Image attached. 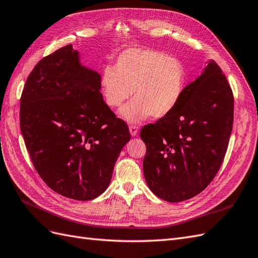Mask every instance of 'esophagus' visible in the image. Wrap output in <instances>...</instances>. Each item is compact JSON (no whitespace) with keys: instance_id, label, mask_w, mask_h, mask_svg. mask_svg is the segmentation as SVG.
I'll list each match as a JSON object with an SVG mask.
<instances>
[{"instance_id":"34e87169","label":"esophagus","mask_w":258,"mask_h":258,"mask_svg":"<svg viewBox=\"0 0 258 258\" xmlns=\"http://www.w3.org/2000/svg\"><path fill=\"white\" fill-rule=\"evenodd\" d=\"M138 131H140V128L136 125H130V133L132 136H136L138 134Z\"/></svg>"}]
</instances>
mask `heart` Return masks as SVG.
<instances>
[{"label":"heart","instance_id":"obj_1","mask_svg":"<svg viewBox=\"0 0 258 258\" xmlns=\"http://www.w3.org/2000/svg\"><path fill=\"white\" fill-rule=\"evenodd\" d=\"M101 91L110 108L116 109L133 94L134 100L121 111L136 123L150 115L161 118L179 104L186 87V72L180 60L151 49H128L116 57L114 68L101 73Z\"/></svg>","mask_w":258,"mask_h":258}]
</instances>
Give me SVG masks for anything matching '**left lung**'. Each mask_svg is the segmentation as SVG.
Masks as SVG:
<instances>
[{"label":"left lung","mask_w":258,"mask_h":258,"mask_svg":"<svg viewBox=\"0 0 258 258\" xmlns=\"http://www.w3.org/2000/svg\"><path fill=\"white\" fill-rule=\"evenodd\" d=\"M234 99L226 75L214 61L188 84L176 108L145 125V180L155 195L170 203L189 200L219 171L233 125Z\"/></svg>","instance_id":"left-lung-1"}]
</instances>
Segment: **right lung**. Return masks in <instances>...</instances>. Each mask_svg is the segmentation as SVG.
Wrapping results in <instances>:
<instances>
[{
  "label": "right lung",
  "instance_id": "obj_1",
  "mask_svg": "<svg viewBox=\"0 0 258 258\" xmlns=\"http://www.w3.org/2000/svg\"><path fill=\"white\" fill-rule=\"evenodd\" d=\"M100 79L68 44L37 63L21 97L19 122L32 164L51 189L76 201L107 189L131 140L127 124L104 102Z\"/></svg>",
  "mask_w": 258,
  "mask_h": 258
}]
</instances>
